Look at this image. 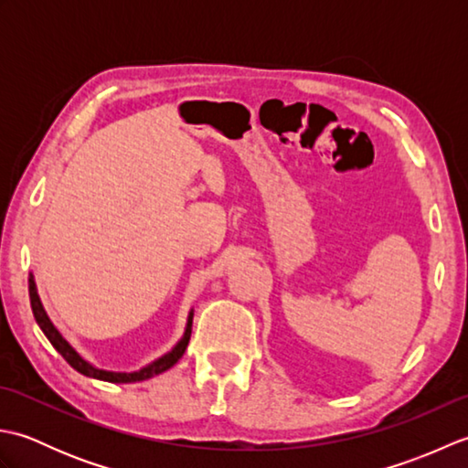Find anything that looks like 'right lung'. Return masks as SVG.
Wrapping results in <instances>:
<instances>
[{
    "mask_svg": "<svg viewBox=\"0 0 468 468\" xmlns=\"http://www.w3.org/2000/svg\"><path fill=\"white\" fill-rule=\"evenodd\" d=\"M29 303H32V312H34V317L36 322L39 325V330H42L46 334V337L49 340V344H52L58 354H62L64 360L74 367V370H78L84 376H90V378H96V380H104V382H114V384H128V382H141V380H146V378H153V376H158L166 372L168 367H173L178 360H181L186 346H188V340H191V327H193V312L188 314V322H186V330H185V335L183 340L178 342L171 352H168L166 356L158 357L156 362L148 364L146 367H143V370L138 372H131V374H121V372H106V370H98V367H94L92 364H88L84 357L78 354L72 346H69L62 334H59L54 324L49 322V317L44 310L42 302H39V295H37V290H36V282L34 277L29 275Z\"/></svg>",
    "mask_w": 468,
    "mask_h": 468,
    "instance_id": "obj_1",
    "label": "right lung"
}]
</instances>
